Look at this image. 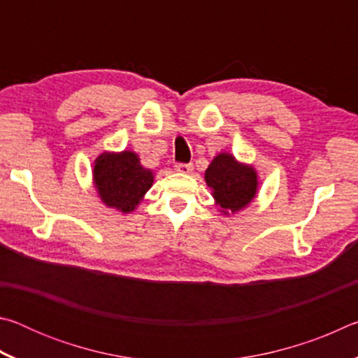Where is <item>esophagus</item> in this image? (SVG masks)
I'll use <instances>...</instances> for the list:
<instances>
[{"label": "esophagus", "mask_w": 358, "mask_h": 358, "mask_svg": "<svg viewBox=\"0 0 358 358\" xmlns=\"http://www.w3.org/2000/svg\"><path fill=\"white\" fill-rule=\"evenodd\" d=\"M175 171L180 173H189L192 171V164H185V162H178L175 164Z\"/></svg>", "instance_id": "esophagus-1"}]
</instances>
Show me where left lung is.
<instances>
[{"label": "left lung", "instance_id": "1", "mask_svg": "<svg viewBox=\"0 0 358 358\" xmlns=\"http://www.w3.org/2000/svg\"><path fill=\"white\" fill-rule=\"evenodd\" d=\"M205 181L224 213L245 208L257 191V175L254 169L240 164L234 156L226 153L215 157L205 172Z\"/></svg>", "mask_w": 358, "mask_h": 358}]
</instances>
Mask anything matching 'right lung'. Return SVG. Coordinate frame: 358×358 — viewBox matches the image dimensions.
Masks as SVG:
<instances>
[{"instance_id":"add662e5","label":"right lung","mask_w":358,"mask_h":358,"mask_svg":"<svg viewBox=\"0 0 358 358\" xmlns=\"http://www.w3.org/2000/svg\"><path fill=\"white\" fill-rule=\"evenodd\" d=\"M94 185L107 207L129 213L153 185V173L141 166L132 151L104 153L96 159Z\"/></svg>"}]
</instances>
